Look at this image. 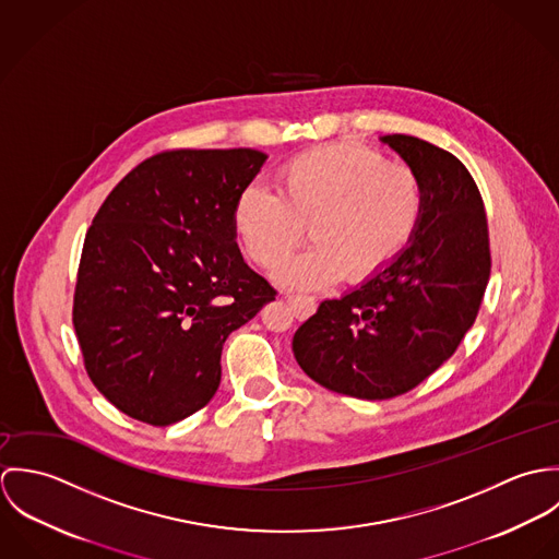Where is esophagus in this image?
Here are the masks:
<instances>
[{"label":"esophagus","instance_id":"obj_1","mask_svg":"<svg viewBox=\"0 0 559 559\" xmlns=\"http://www.w3.org/2000/svg\"><path fill=\"white\" fill-rule=\"evenodd\" d=\"M288 306L293 308L295 317L299 320L310 319L317 312V301L312 297H297V295H286Z\"/></svg>","mask_w":559,"mask_h":559}]
</instances>
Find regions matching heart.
I'll return each instance as SVG.
<instances>
[{"label":"heart","mask_w":559,"mask_h":559,"mask_svg":"<svg viewBox=\"0 0 559 559\" xmlns=\"http://www.w3.org/2000/svg\"><path fill=\"white\" fill-rule=\"evenodd\" d=\"M277 191L262 182L240 189L235 233L262 269L284 262L306 239L317 242L277 271L288 288L314 290L368 280L411 245L426 209L419 174L357 144H329L280 167Z\"/></svg>","instance_id":"heart-1"}]
</instances>
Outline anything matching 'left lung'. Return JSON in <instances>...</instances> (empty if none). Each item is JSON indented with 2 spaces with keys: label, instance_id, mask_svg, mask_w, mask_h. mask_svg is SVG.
<instances>
[{
  "label": "left lung",
  "instance_id": "left-lung-1",
  "mask_svg": "<svg viewBox=\"0 0 559 559\" xmlns=\"http://www.w3.org/2000/svg\"><path fill=\"white\" fill-rule=\"evenodd\" d=\"M426 193L417 235L381 273L324 299L295 337L301 370L322 388L361 400L400 396L459 348L490 275L484 202L452 153L411 135H383Z\"/></svg>",
  "mask_w": 559,
  "mask_h": 559
}]
</instances>
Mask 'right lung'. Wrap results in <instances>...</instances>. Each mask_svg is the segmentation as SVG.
<instances>
[{
    "instance_id": "obj_1",
    "label": "right lung",
    "mask_w": 559,
    "mask_h": 559,
    "mask_svg": "<svg viewBox=\"0 0 559 559\" xmlns=\"http://www.w3.org/2000/svg\"><path fill=\"white\" fill-rule=\"evenodd\" d=\"M266 159L251 148L163 153L92 219L73 324L92 383L129 417L169 426L209 404L228 335L275 299L233 224Z\"/></svg>"
}]
</instances>
